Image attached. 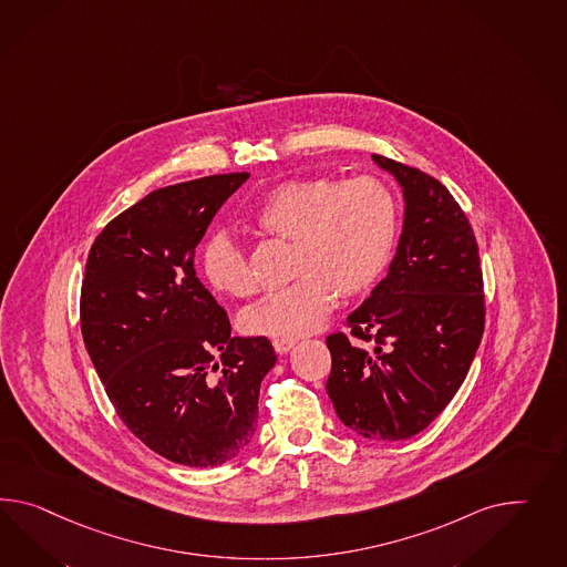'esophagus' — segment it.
Returning a JSON list of instances; mask_svg holds the SVG:
<instances>
[{
	"label": "esophagus",
	"instance_id": "34e87169",
	"mask_svg": "<svg viewBox=\"0 0 567 567\" xmlns=\"http://www.w3.org/2000/svg\"><path fill=\"white\" fill-rule=\"evenodd\" d=\"M272 344H275V351L278 352V354H287L297 342H295L292 338H275Z\"/></svg>",
	"mask_w": 567,
	"mask_h": 567
}]
</instances>
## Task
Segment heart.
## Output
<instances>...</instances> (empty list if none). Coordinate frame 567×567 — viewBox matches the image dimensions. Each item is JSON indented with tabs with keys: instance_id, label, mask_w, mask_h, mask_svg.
Instances as JSON below:
<instances>
[{
	"instance_id": "heart-1",
	"label": "heart",
	"mask_w": 567,
	"mask_h": 567,
	"mask_svg": "<svg viewBox=\"0 0 567 567\" xmlns=\"http://www.w3.org/2000/svg\"><path fill=\"white\" fill-rule=\"evenodd\" d=\"M254 223L295 244L297 280L247 307L241 328L251 337L299 338L322 326L338 292L354 297L382 278L399 241L400 204L392 187L371 175L347 182L291 179L264 196ZM199 266L216 292L245 297L254 291L245 251L227 233L204 244Z\"/></svg>"
}]
</instances>
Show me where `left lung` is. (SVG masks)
I'll return each mask as SVG.
<instances>
[{"mask_svg":"<svg viewBox=\"0 0 567 567\" xmlns=\"http://www.w3.org/2000/svg\"><path fill=\"white\" fill-rule=\"evenodd\" d=\"M371 158L402 189V233L388 275L347 318L357 342L326 338V392L347 427L399 442L427 427L464 382L485 328L483 275L475 233L444 185Z\"/></svg>","mask_w":567,"mask_h":567,"instance_id":"8db88e82","label":"left lung"}]
</instances>
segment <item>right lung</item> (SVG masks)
<instances>
[{"mask_svg": "<svg viewBox=\"0 0 567 567\" xmlns=\"http://www.w3.org/2000/svg\"><path fill=\"white\" fill-rule=\"evenodd\" d=\"M247 177L148 194L96 237L82 280V338L113 409L156 454L194 468L249 445L276 363L268 338L230 337L227 311L194 270L210 220Z\"/></svg>", "mask_w": 567, "mask_h": 567, "instance_id": "add662e5", "label": "right lung"}]
</instances>
